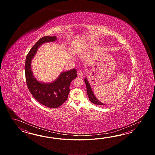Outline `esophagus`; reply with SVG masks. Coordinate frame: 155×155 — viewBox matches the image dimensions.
Here are the masks:
<instances>
[{
    "instance_id": "1",
    "label": "esophagus",
    "mask_w": 155,
    "mask_h": 155,
    "mask_svg": "<svg viewBox=\"0 0 155 155\" xmlns=\"http://www.w3.org/2000/svg\"><path fill=\"white\" fill-rule=\"evenodd\" d=\"M78 76H79V78H82V76H83V73H82V71L81 70H80V71H78Z\"/></svg>"
}]
</instances>
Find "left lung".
<instances>
[{
  "mask_svg": "<svg viewBox=\"0 0 155 155\" xmlns=\"http://www.w3.org/2000/svg\"><path fill=\"white\" fill-rule=\"evenodd\" d=\"M84 81H85L86 85V92H87V94L90 101L93 104H95V105H106V104L101 102L100 101H99V100L96 98V97L95 96L94 92L92 91L91 86L90 85V83H89V81H88V80H87L86 77L85 78Z\"/></svg>",
  "mask_w": 155,
  "mask_h": 155,
  "instance_id": "1",
  "label": "left lung"
}]
</instances>
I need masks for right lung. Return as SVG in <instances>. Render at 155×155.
<instances>
[{"label": "right lung", "instance_id": "add662e5", "mask_svg": "<svg viewBox=\"0 0 155 155\" xmlns=\"http://www.w3.org/2000/svg\"><path fill=\"white\" fill-rule=\"evenodd\" d=\"M56 36H46L40 39L28 54L25 64L26 84L30 93L38 102L50 108H57L65 102L69 94L70 85L77 77L75 69L60 73L52 82L46 83L38 81L31 69V61L38 48L44 43L54 42Z\"/></svg>", "mask_w": 155, "mask_h": 155}]
</instances>
